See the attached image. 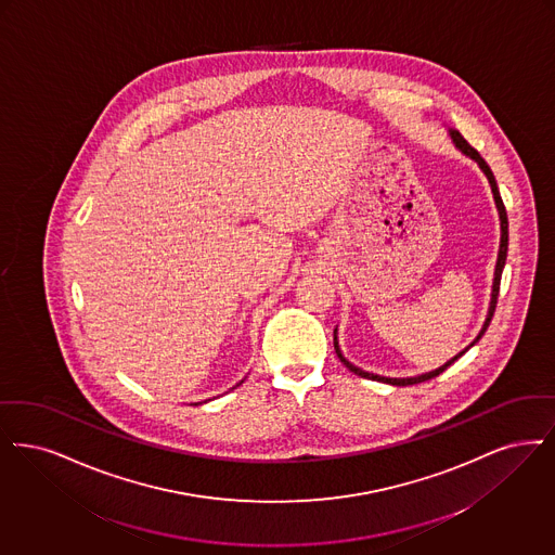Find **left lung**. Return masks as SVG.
Masks as SVG:
<instances>
[{"instance_id":"obj_1","label":"left lung","mask_w":555,"mask_h":555,"mask_svg":"<svg viewBox=\"0 0 555 555\" xmlns=\"http://www.w3.org/2000/svg\"><path fill=\"white\" fill-rule=\"evenodd\" d=\"M452 139H454V143L459 146L462 153H466L468 157H473L479 166H481L482 171H485V176H487V180H489V184H491V191H493V198H495V205H498V211H500V219H502V244H500V255H498V266H495V280H493V294H491V305H489V314H487V319H485V325H482L481 334L477 336V339L470 344V346H475L479 339L482 338V334L487 332V327H489V323H491V319H493V313H495V305H498V296H500V282H502V271H504V266H506V257H507V216H506V207H504V201H502V196H500V191H498V184H495V178H493V171L489 169L487 166V162L482 159L481 155H479V151L475 149V146L468 145L466 143V139L460 134L459 130H452ZM468 346V348H470ZM334 348H336V354H338L339 361L341 364L348 369V371H352L354 375H359V377H364V379H375V382H384V384H391V386H414V384H423V382H427V379H434L437 377L439 373H443L452 362L459 361L460 357L468 350H462L459 357H454L452 361L446 362L443 366H439V369H435L431 373H425V375H418V377H406V379H391V377H382V375H373V373H366V371H361L359 366H354L352 362L346 361L344 357H341V352H339L338 348V338H336V332H334Z\"/></svg>"}]
</instances>
